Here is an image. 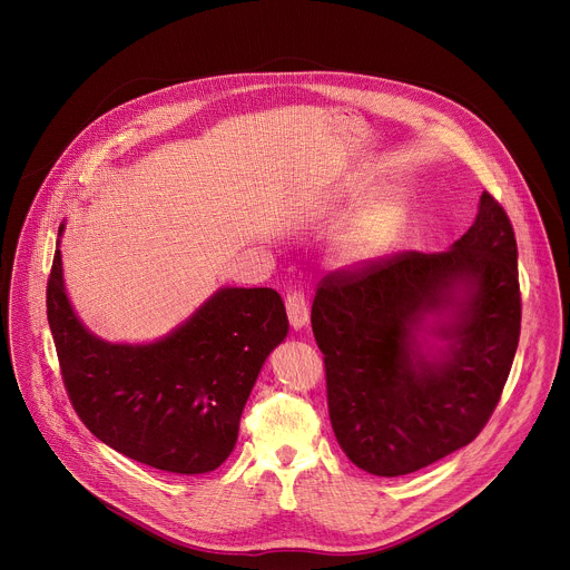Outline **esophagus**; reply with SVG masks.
Returning <instances> with one entry per match:
<instances>
[{"instance_id":"obj_1","label":"esophagus","mask_w":570,"mask_h":570,"mask_svg":"<svg viewBox=\"0 0 570 570\" xmlns=\"http://www.w3.org/2000/svg\"><path fill=\"white\" fill-rule=\"evenodd\" d=\"M286 311H288V320L293 330H302L306 327L308 322V302L304 297V293L293 291L286 295Z\"/></svg>"}]
</instances>
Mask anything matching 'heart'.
Wrapping results in <instances>:
<instances>
[{
    "mask_svg": "<svg viewBox=\"0 0 570 570\" xmlns=\"http://www.w3.org/2000/svg\"><path fill=\"white\" fill-rule=\"evenodd\" d=\"M403 225V209L396 200L376 203L354 227L338 250V259L347 266L370 264L383 257L399 236Z\"/></svg>",
    "mask_w": 570,
    "mask_h": 570,
    "instance_id": "heart-1",
    "label": "heart"
}]
</instances>
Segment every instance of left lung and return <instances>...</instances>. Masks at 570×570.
I'll return each instance as SVG.
<instances>
[{
	"label": "left lung",
	"instance_id": "1",
	"mask_svg": "<svg viewBox=\"0 0 570 570\" xmlns=\"http://www.w3.org/2000/svg\"><path fill=\"white\" fill-rule=\"evenodd\" d=\"M311 327L336 440L358 469L405 475L466 446L497 409L521 334L505 209L482 191L449 250L330 273Z\"/></svg>",
	"mask_w": 570,
	"mask_h": 570
}]
</instances>
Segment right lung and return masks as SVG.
<instances>
[{"mask_svg":"<svg viewBox=\"0 0 570 570\" xmlns=\"http://www.w3.org/2000/svg\"><path fill=\"white\" fill-rule=\"evenodd\" d=\"M47 317L80 422L121 455L183 475L227 460L243 405L288 334L277 291L225 286L165 338L108 343L73 313L60 250L47 282Z\"/></svg>","mask_w":570,"mask_h":570,"instance_id":"add662e5","label":"right lung"}]
</instances>
